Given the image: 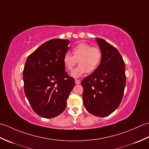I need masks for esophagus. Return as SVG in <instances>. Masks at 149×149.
Instances as JSON below:
<instances>
[{
	"instance_id": "34e87169",
	"label": "esophagus",
	"mask_w": 149,
	"mask_h": 149,
	"mask_svg": "<svg viewBox=\"0 0 149 149\" xmlns=\"http://www.w3.org/2000/svg\"><path fill=\"white\" fill-rule=\"evenodd\" d=\"M75 84H81V81L79 80H78V79H75Z\"/></svg>"
}]
</instances>
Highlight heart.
Segmentation results:
<instances>
[{"label":"heart","mask_w":149,"mask_h":149,"mask_svg":"<svg viewBox=\"0 0 149 149\" xmlns=\"http://www.w3.org/2000/svg\"><path fill=\"white\" fill-rule=\"evenodd\" d=\"M72 56L66 52L63 58V63L66 70L70 71L77 63L79 65L71 73V76L79 78L86 72L92 73L99 67L102 59L100 50L95 47H91L86 43H80L72 49Z\"/></svg>","instance_id":"heart-1"}]
</instances>
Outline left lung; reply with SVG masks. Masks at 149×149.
I'll list each match as a JSON object with an SVG mask.
<instances>
[{
	"label": "left lung",
	"mask_w": 149,
	"mask_h": 149,
	"mask_svg": "<svg viewBox=\"0 0 149 149\" xmlns=\"http://www.w3.org/2000/svg\"><path fill=\"white\" fill-rule=\"evenodd\" d=\"M102 53L99 67L81 82L85 108L90 113L104 117L118 108L124 91L125 66L118 50L106 41L95 38Z\"/></svg>",
	"instance_id": "obj_1"
}]
</instances>
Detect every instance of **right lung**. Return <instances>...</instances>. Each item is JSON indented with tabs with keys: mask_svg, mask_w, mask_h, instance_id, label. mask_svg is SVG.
Listing matches in <instances>:
<instances>
[{
	"mask_svg": "<svg viewBox=\"0 0 149 149\" xmlns=\"http://www.w3.org/2000/svg\"><path fill=\"white\" fill-rule=\"evenodd\" d=\"M70 43L53 39L43 43L28 57L23 72L24 91L37 115L52 118L64 111L74 79L65 72L63 58Z\"/></svg>",
	"mask_w": 149,
	"mask_h": 149,
	"instance_id": "add662e5",
	"label": "right lung"
}]
</instances>
